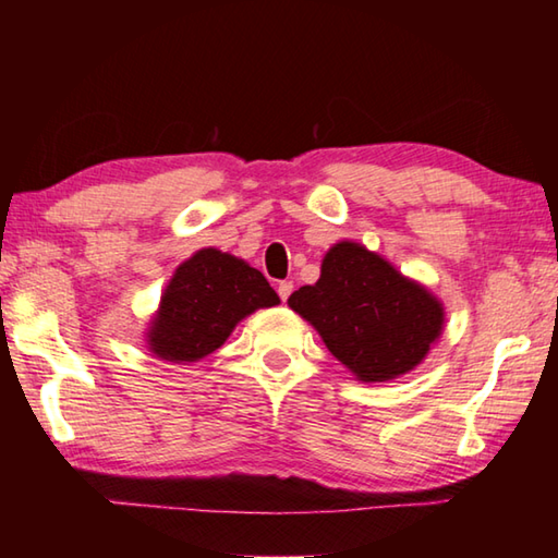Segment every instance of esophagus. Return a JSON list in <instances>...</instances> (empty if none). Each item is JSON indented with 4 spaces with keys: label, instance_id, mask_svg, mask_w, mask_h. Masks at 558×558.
Instances as JSON below:
<instances>
[{
    "label": "esophagus",
    "instance_id": "esophagus-1",
    "mask_svg": "<svg viewBox=\"0 0 558 558\" xmlns=\"http://www.w3.org/2000/svg\"><path fill=\"white\" fill-rule=\"evenodd\" d=\"M290 292H292V282H290V280L278 282V295H280L282 302H286V300L290 298Z\"/></svg>",
    "mask_w": 558,
    "mask_h": 558
}]
</instances>
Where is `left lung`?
I'll return each instance as SVG.
<instances>
[{"instance_id":"left-lung-1","label":"left lung","mask_w":558,"mask_h":558,"mask_svg":"<svg viewBox=\"0 0 558 558\" xmlns=\"http://www.w3.org/2000/svg\"><path fill=\"white\" fill-rule=\"evenodd\" d=\"M288 305L359 381L369 384L415 369L446 323L436 295L354 241L335 243L319 280L292 292Z\"/></svg>"}]
</instances>
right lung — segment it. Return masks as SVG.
Listing matches in <instances>:
<instances>
[{"mask_svg":"<svg viewBox=\"0 0 558 558\" xmlns=\"http://www.w3.org/2000/svg\"><path fill=\"white\" fill-rule=\"evenodd\" d=\"M278 292L248 263L216 248L196 251L174 270L147 329L149 352L167 362H199L243 317L278 305Z\"/></svg>","mask_w":558,"mask_h":558,"instance_id":"obj_1","label":"right lung"}]
</instances>
